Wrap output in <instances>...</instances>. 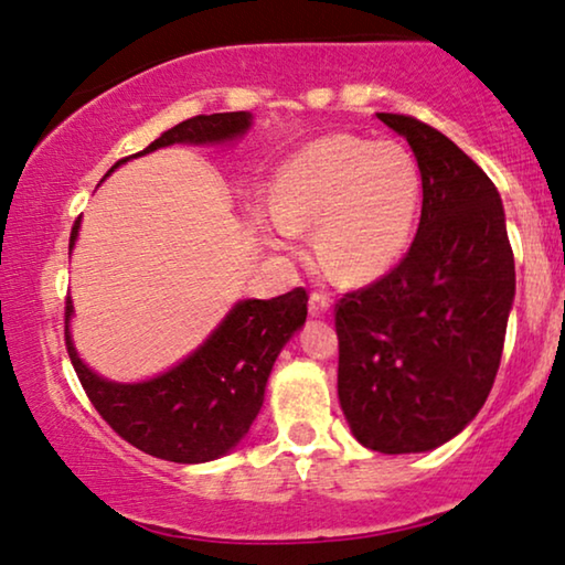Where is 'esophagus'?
Wrapping results in <instances>:
<instances>
[{
  "label": "esophagus",
  "instance_id": "1",
  "mask_svg": "<svg viewBox=\"0 0 565 565\" xmlns=\"http://www.w3.org/2000/svg\"><path fill=\"white\" fill-rule=\"evenodd\" d=\"M331 308V298L327 296V292L321 290H313L311 298H308V311H311V316H321L327 313Z\"/></svg>",
  "mask_w": 565,
  "mask_h": 565
}]
</instances>
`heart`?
Wrapping results in <instances>:
<instances>
[{"label": "heart", "mask_w": 565, "mask_h": 565, "mask_svg": "<svg viewBox=\"0 0 565 565\" xmlns=\"http://www.w3.org/2000/svg\"><path fill=\"white\" fill-rule=\"evenodd\" d=\"M422 172L406 146L327 136L285 161L275 177L269 231L282 246L316 226V257L342 280H370L412 242Z\"/></svg>", "instance_id": "1"}]
</instances>
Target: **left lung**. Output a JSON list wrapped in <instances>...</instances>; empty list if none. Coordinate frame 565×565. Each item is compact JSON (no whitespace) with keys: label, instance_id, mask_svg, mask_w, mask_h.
<instances>
[{"label":"left lung","instance_id":"8db88e82","mask_svg":"<svg viewBox=\"0 0 565 565\" xmlns=\"http://www.w3.org/2000/svg\"><path fill=\"white\" fill-rule=\"evenodd\" d=\"M377 118L412 146L422 218L404 259L334 306L339 401L360 445L424 452L466 429L489 398L514 252L499 192L468 153L412 115Z\"/></svg>","mask_w":565,"mask_h":565}]
</instances>
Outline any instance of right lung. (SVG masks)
<instances>
[{"label": "right lung", "instance_id": "obj_1", "mask_svg": "<svg viewBox=\"0 0 565 565\" xmlns=\"http://www.w3.org/2000/svg\"><path fill=\"white\" fill-rule=\"evenodd\" d=\"M249 113H213L177 122L143 151L169 143L226 141L249 128ZM134 153V157H138ZM128 159V157H126ZM126 159L115 161V167ZM113 167V169H115ZM79 218L74 221L68 249ZM308 313L306 288L273 300H242L211 339L188 360L146 383H110L76 358L68 337L72 298H66V352L97 414L138 450L172 462H205L226 455L259 414L275 358Z\"/></svg>", "mask_w": 565, "mask_h": 565}]
</instances>
